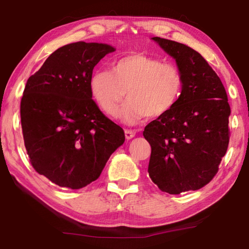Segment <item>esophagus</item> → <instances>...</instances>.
Returning <instances> with one entry per match:
<instances>
[{
	"label": "esophagus",
	"instance_id": "1",
	"mask_svg": "<svg viewBox=\"0 0 249 249\" xmlns=\"http://www.w3.org/2000/svg\"><path fill=\"white\" fill-rule=\"evenodd\" d=\"M135 130L132 129H125V137L126 140H132V138L135 136Z\"/></svg>",
	"mask_w": 249,
	"mask_h": 249
}]
</instances>
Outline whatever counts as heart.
Returning <instances> with one entry per match:
<instances>
[{
    "mask_svg": "<svg viewBox=\"0 0 249 249\" xmlns=\"http://www.w3.org/2000/svg\"><path fill=\"white\" fill-rule=\"evenodd\" d=\"M183 84L178 67L140 53L116 59L111 71H94L89 81L94 102L109 116L116 114L126 92L128 101L120 109L119 117L128 125L146 116L156 119L170 112L182 94Z\"/></svg>",
    "mask_w": 249,
    "mask_h": 249,
    "instance_id": "1",
    "label": "heart"
}]
</instances>
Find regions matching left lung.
Masks as SVG:
<instances>
[{
  "label": "left lung",
  "mask_w": 249,
  "mask_h": 249,
  "mask_svg": "<svg viewBox=\"0 0 249 249\" xmlns=\"http://www.w3.org/2000/svg\"><path fill=\"white\" fill-rule=\"evenodd\" d=\"M153 39L176 59L184 84L175 107L150 122L142 133L151 147L149 177L169 195L199 190L217 174L229 147L226 91L195 49L160 37Z\"/></svg>",
  "instance_id": "obj_1"
}]
</instances>
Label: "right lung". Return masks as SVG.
I'll use <instances>...</instances> for the list:
<instances>
[{"label": "right lung", "instance_id": "right-lung-1", "mask_svg": "<svg viewBox=\"0 0 249 249\" xmlns=\"http://www.w3.org/2000/svg\"><path fill=\"white\" fill-rule=\"evenodd\" d=\"M114 50L98 43L66 45L27 80L20 100L24 144L34 169L59 187L75 190L95 181L125 141L89 87L95 65Z\"/></svg>", "mask_w": 249, "mask_h": 249}]
</instances>
